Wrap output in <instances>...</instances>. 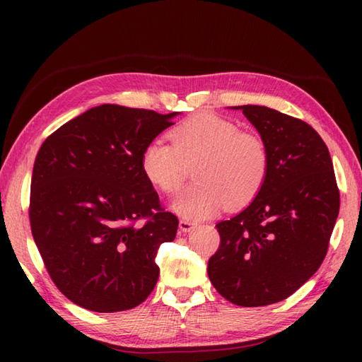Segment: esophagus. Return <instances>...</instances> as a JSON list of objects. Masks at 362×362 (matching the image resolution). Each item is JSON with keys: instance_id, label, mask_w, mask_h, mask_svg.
I'll return each mask as SVG.
<instances>
[{"instance_id": "obj_1", "label": "esophagus", "mask_w": 362, "mask_h": 362, "mask_svg": "<svg viewBox=\"0 0 362 362\" xmlns=\"http://www.w3.org/2000/svg\"><path fill=\"white\" fill-rule=\"evenodd\" d=\"M196 227H197V222H194V221L182 219L179 222V228H180V232H183V233H188V232H191V230L196 228Z\"/></svg>"}]
</instances>
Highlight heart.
I'll list each match as a JSON object with an SVG mask.
<instances>
[{
  "mask_svg": "<svg viewBox=\"0 0 362 362\" xmlns=\"http://www.w3.org/2000/svg\"><path fill=\"white\" fill-rule=\"evenodd\" d=\"M169 144L152 140L141 153V171L165 194H175L194 168L197 182L177 196L173 210L187 219L235 210L258 196L269 174V151L255 132L233 121L201 113L171 130Z\"/></svg>",
  "mask_w": 362,
  "mask_h": 362,
  "instance_id": "heart-1",
  "label": "heart"
}]
</instances>
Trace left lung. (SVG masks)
Instances as JSON below:
<instances>
[{
  "instance_id": "8db88e82",
  "label": "left lung",
  "mask_w": 362,
  "mask_h": 362,
  "mask_svg": "<svg viewBox=\"0 0 362 362\" xmlns=\"http://www.w3.org/2000/svg\"><path fill=\"white\" fill-rule=\"evenodd\" d=\"M243 110L269 151V174L241 213L221 221V244L209 259L213 286L228 302H281L308 281L324 261L339 214L333 161L305 121L264 105Z\"/></svg>"
}]
</instances>
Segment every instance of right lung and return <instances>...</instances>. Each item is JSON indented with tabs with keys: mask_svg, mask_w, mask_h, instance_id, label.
I'll return each instance as SVG.
<instances>
[{
	"mask_svg": "<svg viewBox=\"0 0 362 362\" xmlns=\"http://www.w3.org/2000/svg\"><path fill=\"white\" fill-rule=\"evenodd\" d=\"M175 115L103 104L37 153L30 230L51 280L82 308L132 310L156 288L157 250L174 241L179 219L160 205L141 153Z\"/></svg>",
	"mask_w": 362,
	"mask_h": 362,
	"instance_id": "add662e5",
	"label": "right lung"
}]
</instances>
